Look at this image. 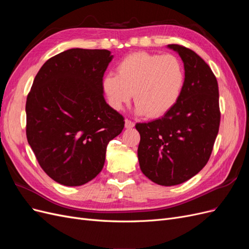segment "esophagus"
<instances>
[{
	"mask_svg": "<svg viewBox=\"0 0 249 249\" xmlns=\"http://www.w3.org/2000/svg\"><path fill=\"white\" fill-rule=\"evenodd\" d=\"M135 124L133 122H131L130 119H125L124 120V126L126 127V129H132V127H134Z\"/></svg>",
	"mask_w": 249,
	"mask_h": 249,
	"instance_id": "obj_1",
	"label": "esophagus"
}]
</instances>
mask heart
<instances>
[{
  "label": "heart",
  "mask_w": 249,
  "mask_h": 249,
  "mask_svg": "<svg viewBox=\"0 0 249 249\" xmlns=\"http://www.w3.org/2000/svg\"><path fill=\"white\" fill-rule=\"evenodd\" d=\"M108 73L102 87L110 107L120 110L133 96L136 112L150 118L161 117L178 102L185 84V71L172 55L137 52L127 55Z\"/></svg>",
  "instance_id": "b5f03b06"
}]
</instances>
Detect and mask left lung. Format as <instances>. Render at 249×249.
<instances>
[{"label":"left lung","mask_w":249,"mask_h":249,"mask_svg":"<svg viewBox=\"0 0 249 249\" xmlns=\"http://www.w3.org/2000/svg\"><path fill=\"white\" fill-rule=\"evenodd\" d=\"M183 60L185 84L178 102L162 118L137 124L143 175L161 186L191 178L208 163L220 124L216 77L196 53L168 44Z\"/></svg>","instance_id":"8db88e82"}]
</instances>
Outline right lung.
<instances>
[{
  "label": "right lung",
  "mask_w": 249,
  "mask_h": 249,
  "mask_svg": "<svg viewBox=\"0 0 249 249\" xmlns=\"http://www.w3.org/2000/svg\"><path fill=\"white\" fill-rule=\"evenodd\" d=\"M108 50L71 49L52 57L26 103L27 139L43 171L64 186H81L104 167L107 145L122 133L123 115L105 101Z\"/></svg>",
  "instance_id": "right-lung-1"
}]
</instances>
